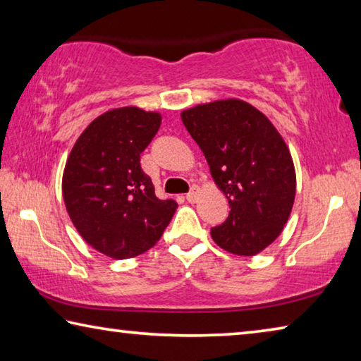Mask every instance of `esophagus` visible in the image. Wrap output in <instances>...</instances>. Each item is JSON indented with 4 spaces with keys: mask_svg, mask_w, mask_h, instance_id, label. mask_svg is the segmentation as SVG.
Instances as JSON below:
<instances>
[{
    "mask_svg": "<svg viewBox=\"0 0 361 361\" xmlns=\"http://www.w3.org/2000/svg\"><path fill=\"white\" fill-rule=\"evenodd\" d=\"M197 195H199V191H197V188L195 186H192L191 188V191H189L188 194H186V200L188 202H195V200H197Z\"/></svg>",
    "mask_w": 361,
    "mask_h": 361,
    "instance_id": "34e87169",
    "label": "esophagus"
}]
</instances>
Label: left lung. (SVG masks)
I'll use <instances>...</instances> for the list:
<instances>
[{"label": "left lung", "mask_w": 361, "mask_h": 361, "mask_svg": "<svg viewBox=\"0 0 361 361\" xmlns=\"http://www.w3.org/2000/svg\"><path fill=\"white\" fill-rule=\"evenodd\" d=\"M181 121L229 202V216L212 228V239L234 255L262 252L295 202L296 175L283 138L264 114L235 99L186 109Z\"/></svg>", "instance_id": "1"}]
</instances>
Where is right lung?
I'll return each instance as SVG.
<instances>
[{
  "label": "right lung",
  "instance_id": "obj_1",
  "mask_svg": "<svg viewBox=\"0 0 361 361\" xmlns=\"http://www.w3.org/2000/svg\"><path fill=\"white\" fill-rule=\"evenodd\" d=\"M159 127V113L111 109L90 122L66 161V212L82 239L114 259L154 247L178 207L173 199L157 197L140 166Z\"/></svg>",
  "mask_w": 361,
  "mask_h": 361
}]
</instances>
